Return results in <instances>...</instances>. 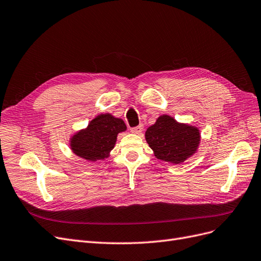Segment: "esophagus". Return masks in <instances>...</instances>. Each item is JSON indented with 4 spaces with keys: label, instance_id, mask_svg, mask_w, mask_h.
I'll return each mask as SVG.
<instances>
[{
    "label": "esophagus",
    "instance_id": "obj_1",
    "mask_svg": "<svg viewBox=\"0 0 261 261\" xmlns=\"http://www.w3.org/2000/svg\"><path fill=\"white\" fill-rule=\"evenodd\" d=\"M143 129H144L143 124H140V125H138V127L132 128V129H131V132L134 133V134H141V133L143 132Z\"/></svg>",
    "mask_w": 261,
    "mask_h": 261
}]
</instances>
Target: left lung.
I'll list each match as a JSON object with an SVG mask.
<instances>
[{
	"mask_svg": "<svg viewBox=\"0 0 261 261\" xmlns=\"http://www.w3.org/2000/svg\"><path fill=\"white\" fill-rule=\"evenodd\" d=\"M145 139L157 159L179 165L197 151L201 136L197 127L161 115L146 130Z\"/></svg>",
	"mask_w": 261,
	"mask_h": 261,
	"instance_id": "1",
	"label": "left lung"
}]
</instances>
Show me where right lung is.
<instances>
[{
	"mask_svg": "<svg viewBox=\"0 0 261 261\" xmlns=\"http://www.w3.org/2000/svg\"><path fill=\"white\" fill-rule=\"evenodd\" d=\"M127 130L122 119L106 113L93 118L86 129L70 139V146L76 156L88 161L104 160L110 156L118 133Z\"/></svg>",
	"mask_w": 261,
	"mask_h": 261,
	"instance_id": "obj_1",
	"label": "right lung"
}]
</instances>
